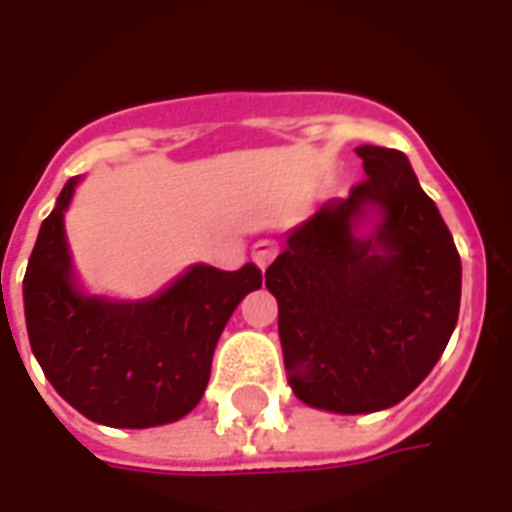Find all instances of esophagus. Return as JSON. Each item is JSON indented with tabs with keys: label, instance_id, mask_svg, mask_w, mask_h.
Returning a JSON list of instances; mask_svg holds the SVG:
<instances>
[{
	"label": "esophagus",
	"instance_id": "obj_1",
	"mask_svg": "<svg viewBox=\"0 0 512 512\" xmlns=\"http://www.w3.org/2000/svg\"><path fill=\"white\" fill-rule=\"evenodd\" d=\"M279 246L274 241H268V238H260L255 246H252V260H255L257 266L266 268L274 257H277Z\"/></svg>",
	"mask_w": 512,
	"mask_h": 512
}]
</instances>
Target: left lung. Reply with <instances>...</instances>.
I'll return each mask as SVG.
<instances>
[{
	"instance_id": "left-lung-1",
	"label": "left lung",
	"mask_w": 512,
	"mask_h": 512,
	"mask_svg": "<svg viewBox=\"0 0 512 512\" xmlns=\"http://www.w3.org/2000/svg\"><path fill=\"white\" fill-rule=\"evenodd\" d=\"M367 178L288 233L266 268L290 389L334 414L400 403L461 310V255L400 150L362 145Z\"/></svg>"
}]
</instances>
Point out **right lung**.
<instances>
[{
  "mask_svg": "<svg viewBox=\"0 0 512 512\" xmlns=\"http://www.w3.org/2000/svg\"><path fill=\"white\" fill-rule=\"evenodd\" d=\"M71 178L40 224L24 274V315L32 354L51 386L79 414L109 428H153L186 417L211 378L224 326L260 268L191 266L153 299L90 296L73 277L65 211Z\"/></svg>",
  "mask_w": 512,
  "mask_h": 512,
  "instance_id": "add662e5",
  "label": "right lung"
}]
</instances>
